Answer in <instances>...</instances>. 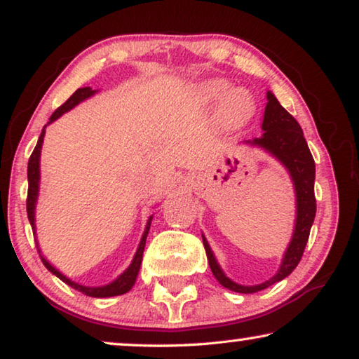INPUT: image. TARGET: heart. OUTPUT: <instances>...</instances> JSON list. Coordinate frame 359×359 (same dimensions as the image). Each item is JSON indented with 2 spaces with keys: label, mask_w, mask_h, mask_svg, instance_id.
Returning a JSON list of instances; mask_svg holds the SVG:
<instances>
[{
  "label": "heart",
  "mask_w": 359,
  "mask_h": 359,
  "mask_svg": "<svg viewBox=\"0 0 359 359\" xmlns=\"http://www.w3.org/2000/svg\"><path fill=\"white\" fill-rule=\"evenodd\" d=\"M198 98L208 104L223 101L222 118L231 128H239L250 121L257 104L250 95L242 88H234L224 79H208L196 90Z\"/></svg>",
  "instance_id": "b5f03b06"
}]
</instances>
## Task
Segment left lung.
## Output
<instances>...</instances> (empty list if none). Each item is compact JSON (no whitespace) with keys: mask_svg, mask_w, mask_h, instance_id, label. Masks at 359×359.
Returning a JSON list of instances; mask_svg holds the SVG:
<instances>
[{"mask_svg":"<svg viewBox=\"0 0 359 359\" xmlns=\"http://www.w3.org/2000/svg\"><path fill=\"white\" fill-rule=\"evenodd\" d=\"M267 104L264 109V118L261 130L264 133L259 137L248 139L242 144L248 147H255L263 150L264 154L277 160L288 172L291 182H293L294 196H296V215H294V228L291 233V239L285 250L280 266L274 276L267 278L263 283L257 285H241L238 282L231 280L224 274L222 266L218 264L214 252L209 245L208 239L203 234V244L208 253L209 266L214 277L218 280L222 287L228 288L236 293H257V291L264 290L271 285L283 280L288 277L294 267L301 261L304 248L309 241L311 228L313 224L315 212H317V203H315V161L312 158L309 145L304 139V133L301 126L294 120L293 115L283 109L280 102L272 92L266 93Z\"/></svg>","mask_w":359,"mask_h":359,"instance_id":"1","label":"left lung"}]
</instances>
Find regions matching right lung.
I'll list each match as a JSON object with an SVG mask.
<instances>
[{
  "label": "right lung",
  "mask_w": 359,
  "mask_h": 359,
  "mask_svg": "<svg viewBox=\"0 0 359 359\" xmlns=\"http://www.w3.org/2000/svg\"><path fill=\"white\" fill-rule=\"evenodd\" d=\"M98 93V90H92L90 87H82V88H77L74 93H72L71 98L65 102L63 106H60L55 112L52 114V117L48 118V123L44 125V128L41 131V136L38 139V144H36V147L33 150L32 156H29V161H28V198H27V214H28V220L29 224H32L33 228V234H34V241H36V247H38L39 255H41V259L44 266L47 267L48 271L52 272L53 276H57L60 280L65 282L66 285H69L77 291H82L83 294L87 296H92V297H112V296H120V294H125L128 293V291L133 288V285H135L137 274H139V269H141V263H142V253H144V247H145V241H147V234L150 231V224L151 220H154V214L149 217L147 224H145V229L142 233V238L139 241V245H137V250L135 253V257H133L130 266L126 267V269L121 272L118 277H115L112 282H109L106 285H100V287H87V285H82V283H77L74 280H71L69 277H66L62 271H58L55 266H53L50 261H48L44 255H42L41 248H39V242L38 238H36V204H38V198H39V184H41V150H42V144H44V136H46V128L53 121L58 120L62 117L63 114L69 112L71 109H74L76 106L81 104L82 101L92 98L93 95Z\"/></svg>",
  "instance_id": "add662e5"
}]
</instances>
